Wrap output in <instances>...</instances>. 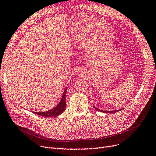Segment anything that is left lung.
<instances>
[{"mask_svg": "<svg viewBox=\"0 0 156 156\" xmlns=\"http://www.w3.org/2000/svg\"><path fill=\"white\" fill-rule=\"evenodd\" d=\"M94 108H95L96 110H98V111H100V112H103V113H113V112H116L117 111H119V110H114V111H104V110H101L97 109V108H95V107H94Z\"/></svg>", "mask_w": 156, "mask_h": 156, "instance_id": "left-lung-1", "label": "left lung"}]
</instances>
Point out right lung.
<instances>
[{
    "label": "right lung",
    "instance_id": "1",
    "mask_svg": "<svg viewBox=\"0 0 156 156\" xmlns=\"http://www.w3.org/2000/svg\"><path fill=\"white\" fill-rule=\"evenodd\" d=\"M66 88L65 90V91L63 94V96H62L61 100L60 102L59 103V104L55 107L54 108L51 109L49 111L47 112H33L34 113L37 114V115H39L40 116L42 117H57L60 114L62 113H63V112L65 110L66 108Z\"/></svg>",
    "mask_w": 156,
    "mask_h": 156
}]
</instances>
